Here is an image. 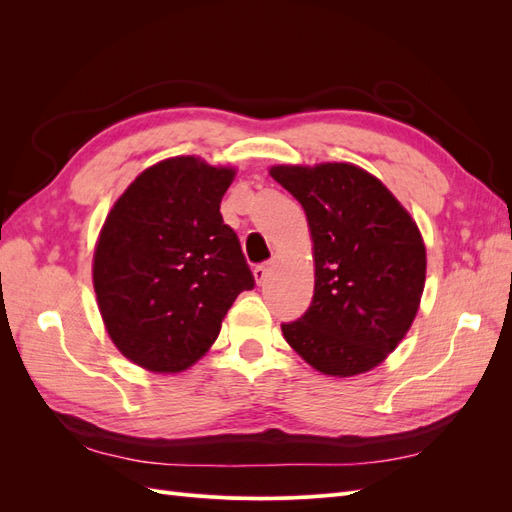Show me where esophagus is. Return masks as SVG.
Wrapping results in <instances>:
<instances>
[{"mask_svg":"<svg viewBox=\"0 0 512 512\" xmlns=\"http://www.w3.org/2000/svg\"><path fill=\"white\" fill-rule=\"evenodd\" d=\"M269 273H271V267H269V265H258V267L254 269L256 284H258V286L265 284V282H267V277H269Z\"/></svg>","mask_w":512,"mask_h":512,"instance_id":"esophagus-1","label":"esophagus"}]
</instances>
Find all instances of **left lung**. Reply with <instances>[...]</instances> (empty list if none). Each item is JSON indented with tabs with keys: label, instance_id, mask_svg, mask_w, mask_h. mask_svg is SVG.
I'll list each match as a JSON object with an SVG mask.
<instances>
[{
	"label": "left lung",
	"instance_id": "1",
	"mask_svg": "<svg viewBox=\"0 0 512 512\" xmlns=\"http://www.w3.org/2000/svg\"><path fill=\"white\" fill-rule=\"evenodd\" d=\"M305 209L314 241L312 305L282 333L327 376L380 365L408 333L425 288V243L410 213L367 170L327 162L273 166Z\"/></svg>",
	"mask_w": 512,
	"mask_h": 512
}]
</instances>
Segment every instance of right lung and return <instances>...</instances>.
<instances>
[{"label": "right lung", "instance_id": "add662e5", "mask_svg": "<svg viewBox=\"0 0 512 512\" xmlns=\"http://www.w3.org/2000/svg\"><path fill=\"white\" fill-rule=\"evenodd\" d=\"M235 168L194 156L158 162L121 194L102 226L94 288L106 331L132 363L188 369L218 339L254 275L220 203Z\"/></svg>", "mask_w": 512, "mask_h": 512}]
</instances>
